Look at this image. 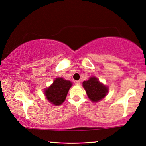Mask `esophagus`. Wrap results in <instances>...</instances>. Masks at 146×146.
I'll use <instances>...</instances> for the list:
<instances>
[{
    "label": "esophagus",
    "instance_id": "esophagus-1",
    "mask_svg": "<svg viewBox=\"0 0 146 146\" xmlns=\"http://www.w3.org/2000/svg\"><path fill=\"white\" fill-rule=\"evenodd\" d=\"M75 84H76V85H80V81H75Z\"/></svg>",
    "mask_w": 146,
    "mask_h": 146
}]
</instances>
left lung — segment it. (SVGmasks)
<instances>
[{
    "mask_svg": "<svg viewBox=\"0 0 146 146\" xmlns=\"http://www.w3.org/2000/svg\"><path fill=\"white\" fill-rule=\"evenodd\" d=\"M83 86L86 91L88 98L93 102L102 100L108 92V87L100 82L96 77H90L88 81L83 83Z\"/></svg>",
    "mask_w": 146,
    "mask_h": 146,
    "instance_id": "left-lung-1",
    "label": "left lung"
}]
</instances>
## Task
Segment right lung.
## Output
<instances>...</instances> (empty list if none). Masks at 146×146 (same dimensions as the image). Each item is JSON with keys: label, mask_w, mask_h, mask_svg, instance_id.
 Instances as JSON below:
<instances>
[{"label": "right lung", "mask_w": 146, "mask_h": 146, "mask_svg": "<svg viewBox=\"0 0 146 146\" xmlns=\"http://www.w3.org/2000/svg\"><path fill=\"white\" fill-rule=\"evenodd\" d=\"M71 81L63 78H57L53 84L45 89L44 94L49 102L55 106H59L65 100L69 89L71 87Z\"/></svg>", "instance_id": "right-lung-1"}]
</instances>
